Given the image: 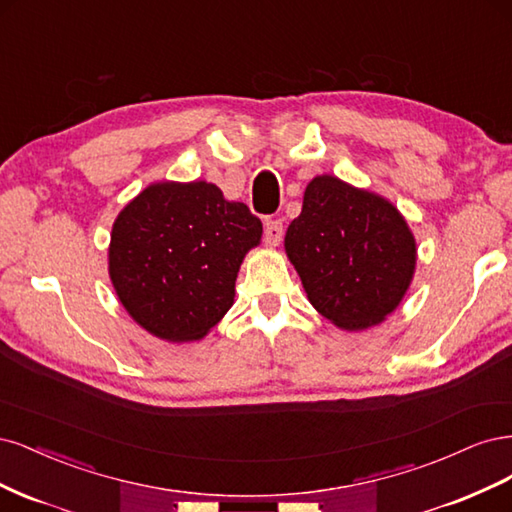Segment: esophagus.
<instances>
[{"mask_svg":"<svg viewBox=\"0 0 512 512\" xmlns=\"http://www.w3.org/2000/svg\"><path fill=\"white\" fill-rule=\"evenodd\" d=\"M280 240H283V221L268 219L263 225V242H266V246H278Z\"/></svg>","mask_w":512,"mask_h":512,"instance_id":"esophagus-1","label":"esophagus"}]
</instances>
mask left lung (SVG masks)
Here are the masks:
<instances>
[{
  "mask_svg": "<svg viewBox=\"0 0 512 512\" xmlns=\"http://www.w3.org/2000/svg\"><path fill=\"white\" fill-rule=\"evenodd\" d=\"M285 251L308 302L349 332L381 323L400 306L417 263V242L400 210L329 174L308 183Z\"/></svg>",
  "mask_w": 512,
  "mask_h": 512,
  "instance_id": "left-lung-1",
  "label": "left lung"
}]
</instances>
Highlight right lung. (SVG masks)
I'll list each match as a JSON object with an SVG mask.
<instances>
[{"instance_id":"obj_1","label":"right lung","mask_w":512,"mask_h":512,"mask_svg":"<svg viewBox=\"0 0 512 512\" xmlns=\"http://www.w3.org/2000/svg\"><path fill=\"white\" fill-rule=\"evenodd\" d=\"M261 221L206 183L148 185L112 225L108 272L123 308L168 342L204 338L232 308Z\"/></svg>"}]
</instances>
